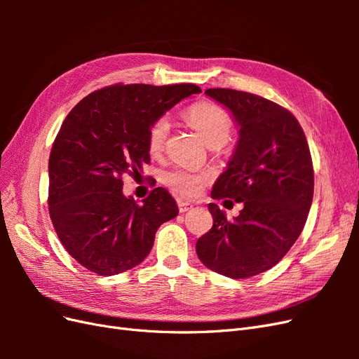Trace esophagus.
I'll list each match as a JSON object with an SVG mask.
<instances>
[{"instance_id":"1","label":"esophagus","mask_w":359,"mask_h":359,"mask_svg":"<svg viewBox=\"0 0 359 359\" xmlns=\"http://www.w3.org/2000/svg\"><path fill=\"white\" fill-rule=\"evenodd\" d=\"M193 208V205L190 202H186V201H178V210L180 212H187L189 210Z\"/></svg>"}]
</instances>
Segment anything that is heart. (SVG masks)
Masks as SVG:
<instances>
[{
	"label": "heart",
	"mask_w": 359,
	"mask_h": 359,
	"mask_svg": "<svg viewBox=\"0 0 359 359\" xmlns=\"http://www.w3.org/2000/svg\"><path fill=\"white\" fill-rule=\"evenodd\" d=\"M186 116L193 127L198 130L208 145L224 144L232 132V119L219 104L211 102H201L190 106ZM169 119L166 116H158L151 123L148 128L147 144L151 156H157L165 147V140L169 133ZM210 178V173L194 172L182 168L166 170L163 181L180 196H193L196 194L202 184Z\"/></svg>",
	"instance_id": "1"
}]
</instances>
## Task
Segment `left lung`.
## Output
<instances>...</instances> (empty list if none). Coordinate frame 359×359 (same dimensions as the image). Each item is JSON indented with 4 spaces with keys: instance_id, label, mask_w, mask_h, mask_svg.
<instances>
[{
    "instance_id": "8db88e82",
    "label": "left lung",
    "mask_w": 359,
    "mask_h": 359,
    "mask_svg": "<svg viewBox=\"0 0 359 359\" xmlns=\"http://www.w3.org/2000/svg\"><path fill=\"white\" fill-rule=\"evenodd\" d=\"M206 95L226 106L240 127L227 169L212 199L231 198L244 208L232 222L210 203L212 227L196 243L201 262L231 278L257 276L278 264L295 244L313 201V161L298 119L264 97L229 88Z\"/></svg>"
}]
</instances>
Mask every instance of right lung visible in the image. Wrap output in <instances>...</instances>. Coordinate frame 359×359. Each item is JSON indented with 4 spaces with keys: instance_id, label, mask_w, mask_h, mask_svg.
<instances>
[{
    "instance_id": "1",
    "label": "right lung",
    "mask_w": 359,
    "mask_h": 359,
    "mask_svg": "<svg viewBox=\"0 0 359 359\" xmlns=\"http://www.w3.org/2000/svg\"><path fill=\"white\" fill-rule=\"evenodd\" d=\"M198 85L115 83L97 90L64 119L49 156V215L69 255L99 276H115L149 255L156 232L178 215L157 187L142 203L123 194V178L149 163L151 123Z\"/></svg>"
}]
</instances>
